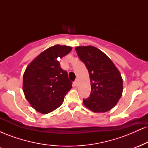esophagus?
<instances>
[{"instance_id":"obj_1","label":"esophagus","mask_w":148,"mask_h":148,"mask_svg":"<svg viewBox=\"0 0 148 148\" xmlns=\"http://www.w3.org/2000/svg\"><path fill=\"white\" fill-rule=\"evenodd\" d=\"M74 84H75L76 86H78V85H79V80H78V79H76L75 80V81H74Z\"/></svg>"}]
</instances>
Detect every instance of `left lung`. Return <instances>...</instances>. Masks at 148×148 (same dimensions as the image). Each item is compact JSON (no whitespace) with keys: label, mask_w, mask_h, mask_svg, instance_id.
<instances>
[{"label":"left lung","mask_w":148,"mask_h":148,"mask_svg":"<svg viewBox=\"0 0 148 148\" xmlns=\"http://www.w3.org/2000/svg\"><path fill=\"white\" fill-rule=\"evenodd\" d=\"M80 60L89 72L91 92L83 99L92 111L103 113L110 111L118 103L123 93V79L113 62L105 53L92 46L76 47Z\"/></svg>","instance_id":"left-lung-1"}]
</instances>
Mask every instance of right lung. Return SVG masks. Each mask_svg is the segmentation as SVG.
Returning <instances> with one entry per match:
<instances>
[{
    "label": "right lung",
    "instance_id": "right-lung-1",
    "mask_svg": "<svg viewBox=\"0 0 148 148\" xmlns=\"http://www.w3.org/2000/svg\"><path fill=\"white\" fill-rule=\"evenodd\" d=\"M72 47L55 45L47 49L29 64L23 77V90L31 106L41 113H51L63 102L72 88L67 71L60 60Z\"/></svg>",
    "mask_w": 148,
    "mask_h": 148
}]
</instances>
